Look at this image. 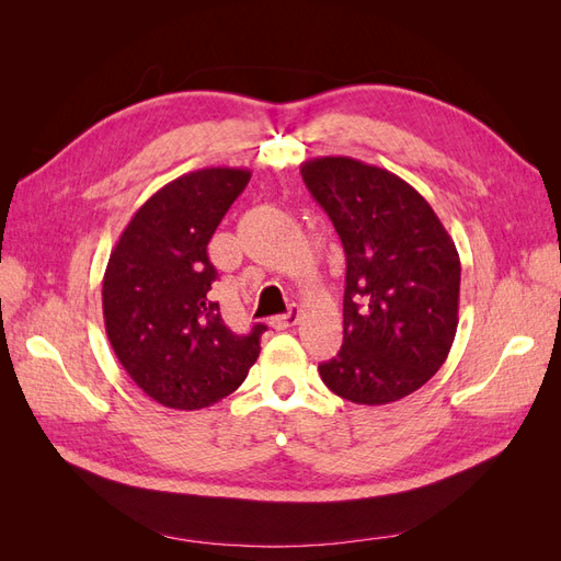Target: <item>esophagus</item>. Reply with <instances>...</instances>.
<instances>
[{"mask_svg": "<svg viewBox=\"0 0 561 561\" xmlns=\"http://www.w3.org/2000/svg\"><path fill=\"white\" fill-rule=\"evenodd\" d=\"M297 320H299V309H290V311L283 313V316H274V318H271L268 325L274 328V330H287V328L297 325Z\"/></svg>", "mask_w": 561, "mask_h": 561, "instance_id": "obj_1", "label": "esophagus"}]
</instances>
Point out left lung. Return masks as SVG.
<instances>
[{"instance_id": "8db88e82", "label": "left lung", "mask_w": 561, "mask_h": 561, "mask_svg": "<svg viewBox=\"0 0 561 561\" xmlns=\"http://www.w3.org/2000/svg\"><path fill=\"white\" fill-rule=\"evenodd\" d=\"M346 252L344 344L318 371L339 398L388 404L447 360L458 325L461 260L412 184L351 157L301 163Z\"/></svg>"}]
</instances>
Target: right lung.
<instances>
[{
	"instance_id": "add662e5",
	"label": "right lung",
	"mask_w": 561,
	"mask_h": 561,
	"mask_svg": "<svg viewBox=\"0 0 561 561\" xmlns=\"http://www.w3.org/2000/svg\"><path fill=\"white\" fill-rule=\"evenodd\" d=\"M250 182L243 168H203L147 198L110 254L103 316L128 377L171 410H203L239 388L266 325L231 332L213 301L208 243Z\"/></svg>"
}]
</instances>
